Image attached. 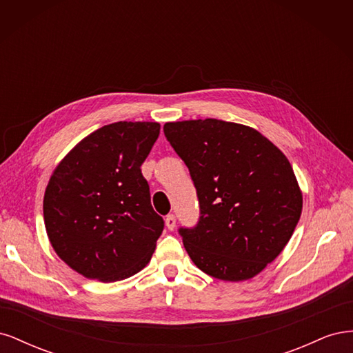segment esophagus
<instances>
[{"mask_svg":"<svg viewBox=\"0 0 353 353\" xmlns=\"http://www.w3.org/2000/svg\"><path fill=\"white\" fill-rule=\"evenodd\" d=\"M165 222H166V227H168V230H175V225H176V218H175V215H168L166 216V219H165Z\"/></svg>","mask_w":353,"mask_h":353,"instance_id":"obj_1","label":"esophagus"}]
</instances>
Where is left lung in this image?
<instances>
[{"instance_id": "8db88e82", "label": "left lung", "mask_w": 353, "mask_h": 353, "mask_svg": "<svg viewBox=\"0 0 353 353\" xmlns=\"http://www.w3.org/2000/svg\"><path fill=\"white\" fill-rule=\"evenodd\" d=\"M163 131L199 197L196 227L179 228L191 261L218 280L253 279L283 252L301 218L302 191L288 159L240 123L168 122Z\"/></svg>"}]
</instances>
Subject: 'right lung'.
I'll return each instance as SVG.
<instances>
[{"label": "right lung", "instance_id": "right-lung-1", "mask_svg": "<svg viewBox=\"0 0 353 353\" xmlns=\"http://www.w3.org/2000/svg\"><path fill=\"white\" fill-rule=\"evenodd\" d=\"M157 122H114L85 137L52 172L44 222L52 249L90 280L121 281L150 262L163 218L141 165Z\"/></svg>", "mask_w": 353, "mask_h": 353}]
</instances>
